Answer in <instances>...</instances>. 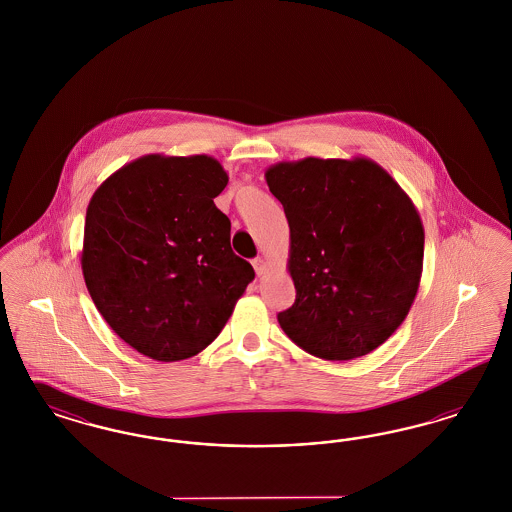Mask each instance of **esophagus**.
Wrapping results in <instances>:
<instances>
[{"label": "esophagus", "instance_id": "esophagus-1", "mask_svg": "<svg viewBox=\"0 0 512 512\" xmlns=\"http://www.w3.org/2000/svg\"><path fill=\"white\" fill-rule=\"evenodd\" d=\"M253 268H255V272L261 276L265 270H267V267H265V261L261 259V257H257V259H253Z\"/></svg>", "mask_w": 512, "mask_h": 512}]
</instances>
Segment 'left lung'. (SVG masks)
<instances>
[{
    "mask_svg": "<svg viewBox=\"0 0 512 512\" xmlns=\"http://www.w3.org/2000/svg\"><path fill=\"white\" fill-rule=\"evenodd\" d=\"M265 178L290 224L295 303L278 313L282 330L324 361L374 351L420 284L424 228L411 197L365 157L282 161Z\"/></svg>",
    "mask_w": 512,
    "mask_h": 512,
    "instance_id": "obj_1",
    "label": "left lung"
}]
</instances>
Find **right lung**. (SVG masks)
Wrapping results in <instances>:
<instances>
[{"instance_id":"obj_1","label":"right lung","mask_w":512,"mask_h":512,"mask_svg":"<svg viewBox=\"0 0 512 512\" xmlns=\"http://www.w3.org/2000/svg\"><path fill=\"white\" fill-rule=\"evenodd\" d=\"M228 174L209 155H144L92 195L82 274L101 317L149 359L194 357L219 336L255 278L230 247L215 197Z\"/></svg>"}]
</instances>
